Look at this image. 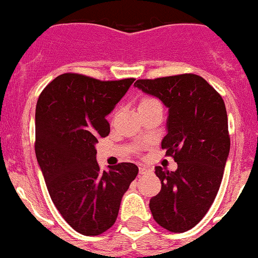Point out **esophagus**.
Returning a JSON list of instances; mask_svg holds the SVG:
<instances>
[{"label":"esophagus","instance_id":"obj_1","mask_svg":"<svg viewBox=\"0 0 258 258\" xmlns=\"http://www.w3.org/2000/svg\"><path fill=\"white\" fill-rule=\"evenodd\" d=\"M139 172H140V175H145V173L150 172V168H148L147 166H140Z\"/></svg>","mask_w":258,"mask_h":258}]
</instances>
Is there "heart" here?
<instances>
[{
  "label": "heart",
  "instance_id": "obj_1",
  "mask_svg": "<svg viewBox=\"0 0 258 258\" xmlns=\"http://www.w3.org/2000/svg\"><path fill=\"white\" fill-rule=\"evenodd\" d=\"M147 101H151V100H148V98H146V100H142L141 102H147Z\"/></svg>",
  "mask_w": 258,
  "mask_h": 258
}]
</instances>
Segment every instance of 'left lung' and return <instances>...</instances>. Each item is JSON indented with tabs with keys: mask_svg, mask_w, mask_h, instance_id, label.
<instances>
[{
	"mask_svg": "<svg viewBox=\"0 0 258 258\" xmlns=\"http://www.w3.org/2000/svg\"><path fill=\"white\" fill-rule=\"evenodd\" d=\"M135 87L168 108L161 146L177 162L176 171L155 168L161 191L150 200V210L163 228L184 232L204 218L222 181L230 153L225 102L206 80L192 74L137 80Z\"/></svg>",
	"mask_w": 258,
	"mask_h": 258,
	"instance_id": "8db88e82",
	"label": "left lung"
}]
</instances>
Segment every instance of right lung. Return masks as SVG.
<instances>
[{"label":"right lung","instance_id":"add662e5","mask_svg":"<svg viewBox=\"0 0 258 258\" xmlns=\"http://www.w3.org/2000/svg\"><path fill=\"white\" fill-rule=\"evenodd\" d=\"M135 79L100 81L63 74L46 86L36 106V157L48 194L67 223L85 236L107 231L139 167L122 162L101 171L96 144L110 134L106 116Z\"/></svg>","mask_w":258,"mask_h":258}]
</instances>
